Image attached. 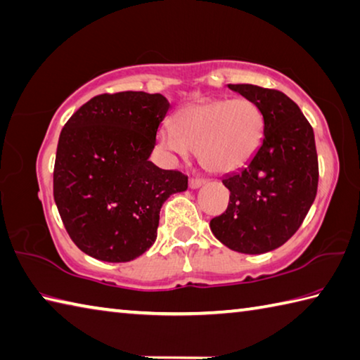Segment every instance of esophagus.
<instances>
[{
	"mask_svg": "<svg viewBox=\"0 0 360 360\" xmlns=\"http://www.w3.org/2000/svg\"><path fill=\"white\" fill-rule=\"evenodd\" d=\"M205 182H206V179H202V178H191V181H188V186H191L192 188H198L205 184Z\"/></svg>",
	"mask_w": 360,
	"mask_h": 360,
	"instance_id": "34e87169",
	"label": "esophagus"
}]
</instances>
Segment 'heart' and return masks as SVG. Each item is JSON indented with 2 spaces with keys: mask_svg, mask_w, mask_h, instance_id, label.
<instances>
[{
  "mask_svg": "<svg viewBox=\"0 0 360 360\" xmlns=\"http://www.w3.org/2000/svg\"><path fill=\"white\" fill-rule=\"evenodd\" d=\"M264 139V116L250 99H209L188 103L173 116V129L162 127V148L179 158L197 149L207 172L231 173L253 159Z\"/></svg>",
  "mask_w": 360,
  "mask_h": 360,
  "instance_id": "1",
  "label": "heart"
}]
</instances>
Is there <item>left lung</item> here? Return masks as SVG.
<instances>
[{
  "mask_svg": "<svg viewBox=\"0 0 360 360\" xmlns=\"http://www.w3.org/2000/svg\"><path fill=\"white\" fill-rule=\"evenodd\" d=\"M228 86L261 108L264 139L245 168L221 179L230 202L209 226L231 250L271 252L299 230L315 201L319 178L315 134L297 103L282 91L248 83Z\"/></svg>",
  "mask_w": 360,
  "mask_h": 360,
  "instance_id": "obj_1",
  "label": "left lung"
}]
</instances>
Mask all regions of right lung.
<instances>
[{
	"mask_svg": "<svg viewBox=\"0 0 360 360\" xmlns=\"http://www.w3.org/2000/svg\"><path fill=\"white\" fill-rule=\"evenodd\" d=\"M168 108L162 94L105 93L64 124L53 197L70 239L89 257L108 263L140 257L158 236L163 202L187 188V174L149 160Z\"/></svg>",
	"mask_w": 360,
	"mask_h": 360,
	"instance_id": "add662e5",
	"label": "right lung"
}]
</instances>
